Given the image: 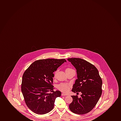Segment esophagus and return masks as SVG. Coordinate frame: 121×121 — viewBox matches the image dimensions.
I'll list each match as a JSON object with an SVG mask.
<instances>
[{
    "mask_svg": "<svg viewBox=\"0 0 121 121\" xmlns=\"http://www.w3.org/2000/svg\"><path fill=\"white\" fill-rule=\"evenodd\" d=\"M61 95L62 96H67V94H66L65 93H62V94H61Z\"/></svg>",
    "mask_w": 121,
    "mask_h": 121,
    "instance_id": "34e87169",
    "label": "esophagus"
}]
</instances>
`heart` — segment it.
<instances>
[{"mask_svg": "<svg viewBox=\"0 0 121 121\" xmlns=\"http://www.w3.org/2000/svg\"><path fill=\"white\" fill-rule=\"evenodd\" d=\"M70 69H71L70 68H67L66 69L65 71ZM58 88L62 92H67L69 90L70 86L67 83H61L58 85Z\"/></svg>", "mask_w": 121, "mask_h": 121, "instance_id": "1", "label": "heart"}]
</instances>
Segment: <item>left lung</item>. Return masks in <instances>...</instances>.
<instances>
[{
    "label": "left lung",
    "instance_id": "obj_1",
    "mask_svg": "<svg viewBox=\"0 0 121 121\" xmlns=\"http://www.w3.org/2000/svg\"><path fill=\"white\" fill-rule=\"evenodd\" d=\"M76 70L78 79L73 85L72 91L81 92L80 97L71 96L73 101L69 105L75 114H86L94 108L101 95L102 80L95 66L80 58H68Z\"/></svg>",
    "mask_w": 121,
    "mask_h": 121
}]
</instances>
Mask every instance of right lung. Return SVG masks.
Here are the masks:
<instances>
[{"label": "right lung", "mask_w": 121, "mask_h": 121, "mask_svg": "<svg viewBox=\"0 0 121 121\" xmlns=\"http://www.w3.org/2000/svg\"><path fill=\"white\" fill-rule=\"evenodd\" d=\"M65 59H46L35 61L24 73L21 91L28 108L35 113L43 115L53 109L56 99L61 96L54 91L53 72Z\"/></svg>", "instance_id": "add662e5"}]
</instances>
